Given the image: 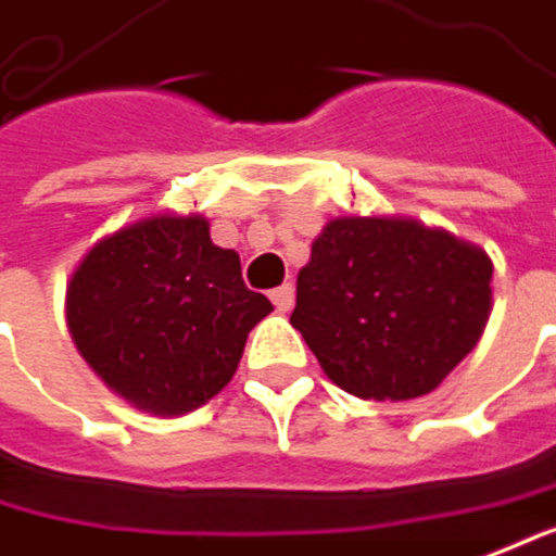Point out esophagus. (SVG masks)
<instances>
[{"label":"esophagus","mask_w":556,"mask_h":556,"mask_svg":"<svg viewBox=\"0 0 556 556\" xmlns=\"http://www.w3.org/2000/svg\"><path fill=\"white\" fill-rule=\"evenodd\" d=\"M268 298H271V303H275V309L288 313V309L294 306V285H281V288H275Z\"/></svg>","instance_id":"obj_1"}]
</instances>
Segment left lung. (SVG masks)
I'll return each instance as SVG.
<instances>
[{
  "label": "left lung",
  "instance_id": "8db88e82",
  "mask_svg": "<svg viewBox=\"0 0 556 556\" xmlns=\"http://www.w3.org/2000/svg\"><path fill=\"white\" fill-rule=\"evenodd\" d=\"M494 265L446 230L338 218L298 275L291 326L344 392L405 402L433 392L478 344Z\"/></svg>",
  "mask_w": 556,
  "mask_h": 556
}]
</instances>
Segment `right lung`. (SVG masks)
<instances>
[{"mask_svg":"<svg viewBox=\"0 0 556 556\" xmlns=\"http://www.w3.org/2000/svg\"><path fill=\"white\" fill-rule=\"evenodd\" d=\"M271 313L205 218H148L100 240L68 281L81 357L141 412L186 415L230 382L247 336Z\"/></svg>","mask_w":556,"mask_h":556,"instance_id":"add662e5","label":"right lung"}]
</instances>
